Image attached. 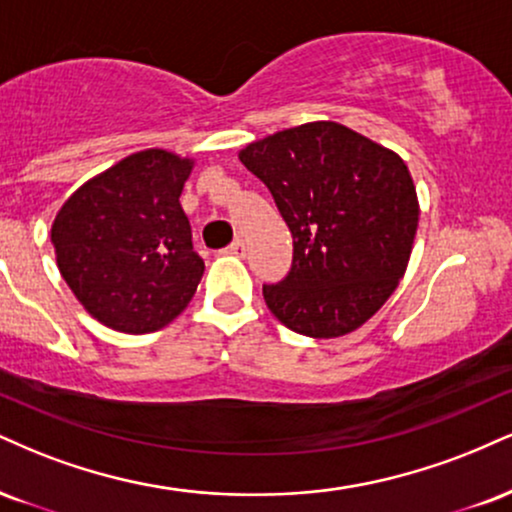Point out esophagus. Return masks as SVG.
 <instances>
[{"instance_id":"obj_1","label":"esophagus","mask_w":512,"mask_h":512,"mask_svg":"<svg viewBox=\"0 0 512 512\" xmlns=\"http://www.w3.org/2000/svg\"><path fill=\"white\" fill-rule=\"evenodd\" d=\"M226 255H236V257H243L245 255V243L240 238L233 240V243L226 248Z\"/></svg>"}]
</instances>
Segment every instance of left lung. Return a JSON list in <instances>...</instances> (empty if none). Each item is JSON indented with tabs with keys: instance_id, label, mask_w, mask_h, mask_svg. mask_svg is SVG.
<instances>
[{
	"instance_id": "obj_1",
	"label": "left lung",
	"mask_w": 512,
	"mask_h": 512,
	"mask_svg": "<svg viewBox=\"0 0 512 512\" xmlns=\"http://www.w3.org/2000/svg\"><path fill=\"white\" fill-rule=\"evenodd\" d=\"M238 159L272 190L293 233L291 272L262 286L272 315L310 338L360 329L412 255L420 200L403 159L336 121L272 133Z\"/></svg>"
}]
</instances>
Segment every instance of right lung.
Instances as JSON below:
<instances>
[{
  "label": "right lung",
  "mask_w": 512,
  "mask_h": 512,
  "mask_svg": "<svg viewBox=\"0 0 512 512\" xmlns=\"http://www.w3.org/2000/svg\"><path fill=\"white\" fill-rule=\"evenodd\" d=\"M195 159L150 147L85 181L52 221L57 267L85 312L152 334L186 310L205 262L178 197Z\"/></svg>",
  "instance_id": "add662e5"
}]
</instances>
